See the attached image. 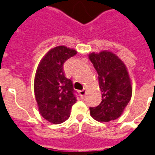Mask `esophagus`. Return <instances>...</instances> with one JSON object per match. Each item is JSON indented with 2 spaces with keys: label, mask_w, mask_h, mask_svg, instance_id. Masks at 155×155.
<instances>
[{
  "label": "esophagus",
  "mask_w": 155,
  "mask_h": 155,
  "mask_svg": "<svg viewBox=\"0 0 155 155\" xmlns=\"http://www.w3.org/2000/svg\"><path fill=\"white\" fill-rule=\"evenodd\" d=\"M79 94H80V96H81V97H84L85 96V94H86V90H85V89H83V90H81V91H79Z\"/></svg>",
  "instance_id": "esophagus-1"
}]
</instances>
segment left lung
<instances>
[{"label":"left lung","instance_id":"left-lung-1","mask_svg":"<svg viewBox=\"0 0 155 155\" xmlns=\"http://www.w3.org/2000/svg\"><path fill=\"white\" fill-rule=\"evenodd\" d=\"M89 59L98 74L101 92V102L96 107H90V115L101 122L117 119L132 96V85L127 66L116 54L108 50L90 53Z\"/></svg>","mask_w":155,"mask_h":155}]
</instances>
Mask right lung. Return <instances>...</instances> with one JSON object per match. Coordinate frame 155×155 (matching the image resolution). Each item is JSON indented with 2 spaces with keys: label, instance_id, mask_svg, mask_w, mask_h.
<instances>
[{
  "label": "right lung",
  "instance_id": "obj_1",
  "mask_svg": "<svg viewBox=\"0 0 155 155\" xmlns=\"http://www.w3.org/2000/svg\"><path fill=\"white\" fill-rule=\"evenodd\" d=\"M77 54L65 45L49 49L41 60L34 78V94L38 110L45 119L60 124L70 116L76 103L73 83L63 72V64Z\"/></svg>",
  "mask_w": 155,
  "mask_h": 155
}]
</instances>
